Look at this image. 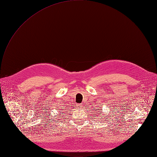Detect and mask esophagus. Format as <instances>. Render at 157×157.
Masks as SVG:
<instances>
[{
	"label": "esophagus",
	"mask_w": 157,
	"mask_h": 157,
	"mask_svg": "<svg viewBox=\"0 0 157 157\" xmlns=\"http://www.w3.org/2000/svg\"><path fill=\"white\" fill-rule=\"evenodd\" d=\"M78 107H79V108H81V109L82 108V105H79Z\"/></svg>",
	"instance_id": "esophagus-1"
}]
</instances>
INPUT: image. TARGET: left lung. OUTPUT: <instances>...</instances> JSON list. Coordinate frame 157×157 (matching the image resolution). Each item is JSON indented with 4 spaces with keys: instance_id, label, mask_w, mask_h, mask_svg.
Segmentation results:
<instances>
[{
    "instance_id": "left-lung-1",
    "label": "left lung",
    "mask_w": 157,
    "mask_h": 157,
    "mask_svg": "<svg viewBox=\"0 0 157 157\" xmlns=\"http://www.w3.org/2000/svg\"><path fill=\"white\" fill-rule=\"evenodd\" d=\"M107 103L108 104H107L106 103ZM111 103H109V101L107 103H104V104H105V105H102L101 104V103H98V105L97 104H95V103H93L94 104V105H92V107L93 108V111L94 112H92V113H95V115H97V117H101V115H104V113H103L104 112H105V111H109V109H110V107H110V104ZM113 106V105H112ZM107 108L108 109H107L106 108ZM108 113H106V114L105 115H107ZM101 118H102V117H101Z\"/></svg>"
}]
</instances>
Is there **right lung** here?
I'll return each mask as SVG.
<instances>
[{
  "label": "right lung",
  "instance_id": "add662e5",
  "mask_svg": "<svg viewBox=\"0 0 157 157\" xmlns=\"http://www.w3.org/2000/svg\"><path fill=\"white\" fill-rule=\"evenodd\" d=\"M62 110V109H61V110ZM61 112H62V111H61Z\"/></svg>",
  "mask_w": 157,
  "mask_h": 157
}]
</instances>
